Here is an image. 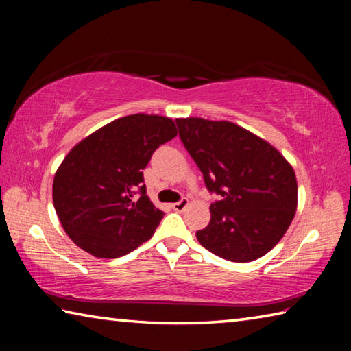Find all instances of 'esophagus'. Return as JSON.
I'll return each instance as SVG.
<instances>
[{
  "label": "esophagus",
  "mask_w": 351,
  "mask_h": 351,
  "mask_svg": "<svg viewBox=\"0 0 351 351\" xmlns=\"http://www.w3.org/2000/svg\"><path fill=\"white\" fill-rule=\"evenodd\" d=\"M189 206V199L187 198H182L181 201H178V203H173L171 204V207H173V210L176 212H182L186 210V207Z\"/></svg>",
  "instance_id": "1"
}]
</instances>
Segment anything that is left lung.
Returning <instances> with one entry per match:
<instances>
[{"label":"left lung","instance_id":"obj_1","mask_svg":"<svg viewBox=\"0 0 351 351\" xmlns=\"http://www.w3.org/2000/svg\"><path fill=\"white\" fill-rule=\"evenodd\" d=\"M180 138L221 197L210 204V223L197 239L218 257L252 261L287 232L297 209L293 165L268 141L229 121L176 119Z\"/></svg>","mask_w":351,"mask_h":351}]
</instances>
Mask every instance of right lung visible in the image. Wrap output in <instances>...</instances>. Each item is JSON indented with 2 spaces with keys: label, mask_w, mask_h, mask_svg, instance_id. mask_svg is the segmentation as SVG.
I'll use <instances>...</instances> for the list:
<instances>
[{
  "label": "right lung",
  "mask_w": 351,
  "mask_h": 351,
  "mask_svg": "<svg viewBox=\"0 0 351 351\" xmlns=\"http://www.w3.org/2000/svg\"><path fill=\"white\" fill-rule=\"evenodd\" d=\"M176 134L173 119L139 112L106 123L71 148L56 171L52 199L77 246L94 257L117 258L152 239L164 212L147 197L142 170Z\"/></svg>",
  "instance_id": "right-lung-1"
}]
</instances>
